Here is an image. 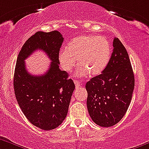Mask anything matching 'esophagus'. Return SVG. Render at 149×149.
<instances>
[{
	"label": "esophagus",
	"mask_w": 149,
	"mask_h": 149,
	"mask_svg": "<svg viewBox=\"0 0 149 149\" xmlns=\"http://www.w3.org/2000/svg\"><path fill=\"white\" fill-rule=\"evenodd\" d=\"M74 83H75V84H76V88H79V87L80 86V84H80L79 81H78V80H76V79L74 80Z\"/></svg>",
	"instance_id": "1"
}]
</instances>
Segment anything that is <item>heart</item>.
Returning <instances> with one entry per match:
<instances>
[{
    "instance_id": "obj_1",
    "label": "heart",
    "mask_w": 149,
    "mask_h": 149,
    "mask_svg": "<svg viewBox=\"0 0 149 149\" xmlns=\"http://www.w3.org/2000/svg\"><path fill=\"white\" fill-rule=\"evenodd\" d=\"M111 47L104 37L93 35H83L70 41L66 49L58 53V61L65 71L70 72L79 65L76 71L78 76L90 74L96 76L105 69L111 58Z\"/></svg>"
}]
</instances>
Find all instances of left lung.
Returning <instances> with one entry per match:
<instances>
[{
    "instance_id": "1",
    "label": "left lung",
    "mask_w": 149,
    "mask_h": 149,
    "mask_svg": "<svg viewBox=\"0 0 149 149\" xmlns=\"http://www.w3.org/2000/svg\"><path fill=\"white\" fill-rule=\"evenodd\" d=\"M110 61L101 74L86 83L87 107L92 120L102 127L118 123L131 102L134 75L127 50L117 38Z\"/></svg>"
}]
</instances>
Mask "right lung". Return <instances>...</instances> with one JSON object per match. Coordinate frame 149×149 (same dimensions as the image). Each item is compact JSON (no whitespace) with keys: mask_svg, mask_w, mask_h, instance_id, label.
I'll return each mask as SVG.
<instances>
[{"mask_svg":"<svg viewBox=\"0 0 149 149\" xmlns=\"http://www.w3.org/2000/svg\"><path fill=\"white\" fill-rule=\"evenodd\" d=\"M64 38L57 30L37 32L23 45L14 73V90L21 111L35 126L48 131L65 120L75 84L68 73L59 69L58 53ZM37 49L48 56L52 63L44 75L34 76L26 70L24 60Z\"/></svg>","mask_w":149,"mask_h":149,"instance_id":"right-lung-1","label":"right lung"}]
</instances>
